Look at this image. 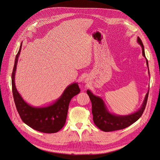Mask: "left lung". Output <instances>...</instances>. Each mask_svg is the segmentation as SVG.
<instances>
[{
	"label": "left lung",
	"mask_w": 160,
	"mask_h": 160,
	"mask_svg": "<svg viewBox=\"0 0 160 160\" xmlns=\"http://www.w3.org/2000/svg\"><path fill=\"white\" fill-rule=\"evenodd\" d=\"M138 42L141 46L142 49V55L146 59V64L149 74L148 61L146 57V55H145L144 47L142 40L140 39L139 37H138ZM87 93L88 94L91 101L92 113H93V119L94 123L99 129L107 132L126 128L140 118L143 113L145 108H146L149 90L146 95V97H145L141 107L139 108V109L135 111L134 113L125 115H117L111 113L109 111L102 98L94 95L89 89L87 91Z\"/></svg>",
	"instance_id": "8db88e82"
}]
</instances>
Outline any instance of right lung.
I'll use <instances>...</instances> for the list:
<instances>
[{
	"label": "right lung",
	"mask_w": 160,
	"mask_h": 160,
	"mask_svg": "<svg viewBox=\"0 0 160 160\" xmlns=\"http://www.w3.org/2000/svg\"><path fill=\"white\" fill-rule=\"evenodd\" d=\"M21 47L22 42L16 55L12 73V94L18 113L22 122L31 128L42 133H56L62 129L66 122L71 99L80 92L78 83L75 82L67 86L59 98L49 105L34 107L27 103L18 93L14 81Z\"/></svg>",
	"instance_id": "1"
}]
</instances>
